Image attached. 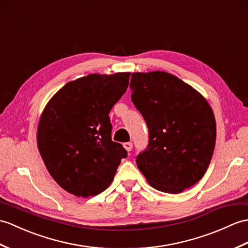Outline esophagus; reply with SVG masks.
Listing matches in <instances>:
<instances>
[{"label": "esophagus", "instance_id": "obj_1", "mask_svg": "<svg viewBox=\"0 0 248 248\" xmlns=\"http://www.w3.org/2000/svg\"><path fill=\"white\" fill-rule=\"evenodd\" d=\"M124 147L125 150L129 152V151L132 150V148H133V143H132V142H124Z\"/></svg>", "mask_w": 248, "mask_h": 248}]
</instances>
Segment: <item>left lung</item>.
<instances>
[{"label": "left lung", "instance_id": "1", "mask_svg": "<svg viewBox=\"0 0 248 248\" xmlns=\"http://www.w3.org/2000/svg\"><path fill=\"white\" fill-rule=\"evenodd\" d=\"M132 101L149 129V143L136 156L138 169L159 191L176 194L205 174L216 146L209 103L174 75L133 73Z\"/></svg>", "mask_w": 248, "mask_h": 248}]
</instances>
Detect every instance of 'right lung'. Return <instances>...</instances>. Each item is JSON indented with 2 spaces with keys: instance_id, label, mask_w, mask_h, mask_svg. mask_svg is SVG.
<instances>
[{
  "instance_id": "1",
  "label": "right lung",
  "mask_w": 248,
  "mask_h": 248,
  "mask_svg": "<svg viewBox=\"0 0 248 248\" xmlns=\"http://www.w3.org/2000/svg\"><path fill=\"white\" fill-rule=\"evenodd\" d=\"M130 74H91L67 82L41 115L39 152L51 177L76 197L106 190L128 155L112 140L108 113L125 93Z\"/></svg>"
}]
</instances>
